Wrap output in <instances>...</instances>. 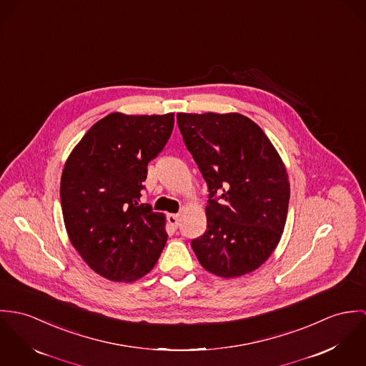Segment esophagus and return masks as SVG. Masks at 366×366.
I'll use <instances>...</instances> for the list:
<instances>
[{"label":"esophagus","instance_id":"34e87169","mask_svg":"<svg viewBox=\"0 0 366 366\" xmlns=\"http://www.w3.org/2000/svg\"><path fill=\"white\" fill-rule=\"evenodd\" d=\"M179 214L177 213V214H174V213H171V214H168V223L172 226V227H178L179 226Z\"/></svg>","mask_w":366,"mask_h":366}]
</instances>
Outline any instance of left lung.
<instances>
[{
	"label": "left lung",
	"mask_w": 366,
	"mask_h": 366,
	"mask_svg": "<svg viewBox=\"0 0 366 366\" xmlns=\"http://www.w3.org/2000/svg\"><path fill=\"white\" fill-rule=\"evenodd\" d=\"M177 122L209 189L206 232L191 244L198 261L220 278L255 271L284 233L290 187L281 156L242 114L181 112Z\"/></svg>",
	"instance_id": "obj_1"
}]
</instances>
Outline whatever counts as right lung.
I'll return each instance as SVG.
<instances>
[{
  "mask_svg": "<svg viewBox=\"0 0 366 366\" xmlns=\"http://www.w3.org/2000/svg\"><path fill=\"white\" fill-rule=\"evenodd\" d=\"M172 127L174 114H109L89 127L64 164L60 199L69 239L109 281L143 278L167 243L165 216L139 201L147 164Z\"/></svg>",
  "mask_w": 366,
  "mask_h": 366,
  "instance_id": "right-lung-1",
  "label": "right lung"
}]
</instances>
